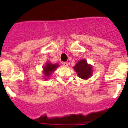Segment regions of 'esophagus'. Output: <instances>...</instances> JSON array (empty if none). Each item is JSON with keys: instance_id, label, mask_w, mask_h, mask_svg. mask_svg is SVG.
<instances>
[{"instance_id": "1", "label": "esophagus", "mask_w": 128, "mask_h": 128, "mask_svg": "<svg viewBox=\"0 0 128 128\" xmlns=\"http://www.w3.org/2000/svg\"><path fill=\"white\" fill-rule=\"evenodd\" d=\"M63 66H65V67H67V66H68V63H67V62H64V63H63Z\"/></svg>"}]
</instances>
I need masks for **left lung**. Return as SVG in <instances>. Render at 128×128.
<instances>
[{
  "mask_svg": "<svg viewBox=\"0 0 128 128\" xmlns=\"http://www.w3.org/2000/svg\"><path fill=\"white\" fill-rule=\"evenodd\" d=\"M73 68L78 76L82 80H88L93 74V67L84 59L79 61Z\"/></svg>",
  "mask_w": 128,
  "mask_h": 128,
  "instance_id": "left-lung-1",
  "label": "left lung"
}]
</instances>
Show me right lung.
Masks as SVG:
<instances>
[{
	"label": "right lung",
	"instance_id": "obj_1",
	"mask_svg": "<svg viewBox=\"0 0 128 128\" xmlns=\"http://www.w3.org/2000/svg\"><path fill=\"white\" fill-rule=\"evenodd\" d=\"M60 66L58 63L52 64L50 62H47L46 65L43 66V74L44 76L45 80H47L50 78L53 72L57 69V68Z\"/></svg>",
	"mask_w": 128,
	"mask_h": 128
}]
</instances>
